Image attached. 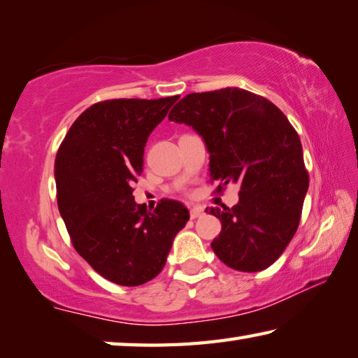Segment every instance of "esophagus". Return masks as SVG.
<instances>
[{
  "mask_svg": "<svg viewBox=\"0 0 358 358\" xmlns=\"http://www.w3.org/2000/svg\"><path fill=\"white\" fill-rule=\"evenodd\" d=\"M205 215V210L202 207H192L191 208V220H197Z\"/></svg>",
  "mask_w": 358,
  "mask_h": 358,
  "instance_id": "34e87169",
  "label": "esophagus"
}]
</instances>
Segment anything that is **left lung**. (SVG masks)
<instances>
[{
	"instance_id": "8db88e82",
	"label": "left lung",
	"mask_w": 358,
	"mask_h": 358,
	"mask_svg": "<svg viewBox=\"0 0 358 358\" xmlns=\"http://www.w3.org/2000/svg\"><path fill=\"white\" fill-rule=\"evenodd\" d=\"M169 120L202 137L210 178L238 185V203L210 208L221 221L211 250L230 268H268L299 227L308 173L300 137L273 102L240 88L185 96Z\"/></svg>"
}]
</instances>
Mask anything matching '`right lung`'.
<instances>
[{
  "label": "right lung",
  "instance_id": "right-lung-1",
  "mask_svg": "<svg viewBox=\"0 0 358 358\" xmlns=\"http://www.w3.org/2000/svg\"><path fill=\"white\" fill-rule=\"evenodd\" d=\"M177 99L93 104L74 121L57 153L58 210L72 245L120 286H141L159 275L175 235L189 220L181 202L164 199L148 211L132 196L148 136Z\"/></svg>",
  "mask_w": 358,
  "mask_h": 358
}]
</instances>
